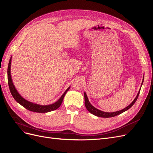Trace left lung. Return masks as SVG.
<instances>
[{"label": "left lung", "instance_id": "obj_1", "mask_svg": "<svg viewBox=\"0 0 153 153\" xmlns=\"http://www.w3.org/2000/svg\"><path fill=\"white\" fill-rule=\"evenodd\" d=\"M143 81L142 82V84H143ZM140 89H141V87H140ZM140 91V90H139V91H138V94H137V95L136 96V98L134 99V100L130 103V105H129L128 106H126V108H123V110L116 111V112H103V111H101V110H99L98 108H95L94 106H92L91 104V103L89 102V100H88L87 96V94L85 93V92H84L85 106L86 108L87 109V110L89 111L90 113H91L92 114L96 115V116L100 117H105V118L112 117H114V116H116V115H117L121 114L123 113L124 112H125V111L128 110L129 108H130L131 106L134 105V103L136 102V101H137L138 97V95H139Z\"/></svg>", "mask_w": 153, "mask_h": 153}]
</instances>
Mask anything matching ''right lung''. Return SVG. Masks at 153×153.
<instances>
[{
  "mask_svg": "<svg viewBox=\"0 0 153 153\" xmlns=\"http://www.w3.org/2000/svg\"><path fill=\"white\" fill-rule=\"evenodd\" d=\"M11 59L12 57H11L10 59V62H9L8 64V68H7V79H8V85L9 87H10V90L11 93L17 102L20 104L22 106H24L26 109L29 110L32 112H38V113H47L51 112V111H53L59 108L60 106L61 105L63 99L64 98V96L66 94V92L70 89V87H69L68 89L66 90V91L64 92V94L61 96V98H60L56 102L54 103L48 105H41L36 103H32L30 101H27V100L24 99L23 97L18 93V92L16 89V88L14 85L12 78H11Z\"/></svg>",
  "mask_w": 153,
  "mask_h": 153,
  "instance_id": "add662e5",
  "label": "right lung"
}]
</instances>
